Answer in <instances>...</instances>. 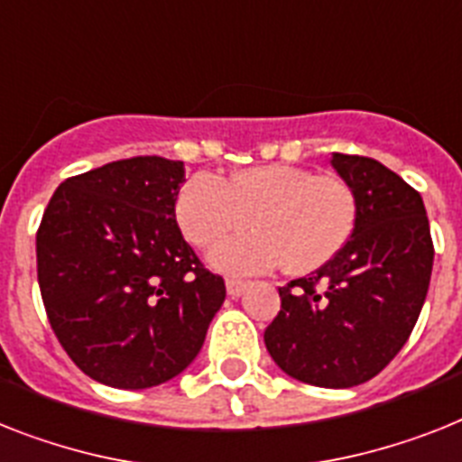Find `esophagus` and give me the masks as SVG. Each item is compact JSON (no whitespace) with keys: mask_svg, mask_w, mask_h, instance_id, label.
<instances>
[{"mask_svg":"<svg viewBox=\"0 0 462 462\" xmlns=\"http://www.w3.org/2000/svg\"><path fill=\"white\" fill-rule=\"evenodd\" d=\"M245 281H238V278H226V292L228 297H240L245 291Z\"/></svg>","mask_w":462,"mask_h":462,"instance_id":"esophagus-1","label":"esophagus"}]
</instances>
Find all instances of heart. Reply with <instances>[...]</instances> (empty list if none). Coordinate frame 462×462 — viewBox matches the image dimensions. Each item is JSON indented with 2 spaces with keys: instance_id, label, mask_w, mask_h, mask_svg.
I'll return each mask as SVG.
<instances>
[{
  "instance_id": "obj_1",
  "label": "heart",
  "mask_w": 462,
  "mask_h": 462,
  "mask_svg": "<svg viewBox=\"0 0 462 462\" xmlns=\"http://www.w3.org/2000/svg\"><path fill=\"white\" fill-rule=\"evenodd\" d=\"M177 219L186 240L209 247L243 231L212 253V264L228 273H259L285 264L311 273L337 257L356 224V198L340 177L295 165H257L222 181L193 174L177 198Z\"/></svg>"
}]
</instances>
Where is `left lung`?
I'll return each mask as SVG.
<instances>
[{
	"label": "left lung",
	"mask_w": 462,
	"mask_h": 462,
	"mask_svg": "<svg viewBox=\"0 0 462 462\" xmlns=\"http://www.w3.org/2000/svg\"><path fill=\"white\" fill-rule=\"evenodd\" d=\"M356 198V224L337 257L283 288L264 330L278 368L316 387L375 377L406 345L432 276L434 245L420 193L364 155L333 153Z\"/></svg>",
	"instance_id": "1"
}]
</instances>
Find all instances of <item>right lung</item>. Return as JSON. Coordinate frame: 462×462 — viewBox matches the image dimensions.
<instances>
[{
	"label": "right lung",
	"instance_id": "add662e5",
	"mask_svg": "<svg viewBox=\"0 0 462 462\" xmlns=\"http://www.w3.org/2000/svg\"><path fill=\"white\" fill-rule=\"evenodd\" d=\"M184 162L136 155L66 179L37 228L51 330L79 371L117 390L167 383L196 359L226 297L179 231Z\"/></svg>",
	"mask_w": 462,
	"mask_h": 462
}]
</instances>
